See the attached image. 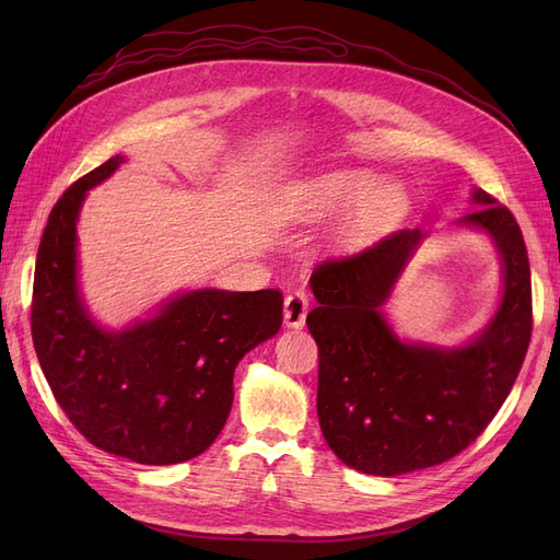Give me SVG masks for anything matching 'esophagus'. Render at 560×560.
<instances>
[{
  "mask_svg": "<svg viewBox=\"0 0 560 560\" xmlns=\"http://www.w3.org/2000/svg\"><path fill=\"white\" fill-rule=\"evenodd\" d=\"M308 308H311L308 292L296 287V290H292L284 296V325L292 329H301L303 325H306Z\"/></svg>",
  "mask_w": 560,
  "mask_h": 560,
  "instance_id": "obj_1",
  "label": "esophagus"
}]
</instances>
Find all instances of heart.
<instances>
[{"instance_id": "1", "label": "heart", "mask_w": 560, "mask_h": 560, "mask_svg": "<svg viewBox=\"0 0 560 560\" xmlns=\"http://www.w3.org/2000/svg\"><path fill=\"white\" fill-rule=\"evenodd\" d=\"M404 189L397 184H378L360 171L322 175L303 189V208L311 214H336L354 206L348 231L352 235H374L385 231L404 210Z\"/></svg>"}]
</instances>
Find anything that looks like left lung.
Listing matches in <instances>:
<instances>
[{"label":"left lung","instance_id":"obj_1","mask_svg":"<svg viewBox=\"0 0 560 560\" xmlns=\"http://www.w3.org/2000/svg\"><path fill=\"white\" fill-rule=\"evenodd\" d=\"M460 219L495 241L504 294L486 331L463 348L404 343L381 306L422 241L401 229L311 276L317 308L306 325L317 343V418L329 448L364 474L395 477L442 465L495 418L518 376L533 334L530 264L514 214L474 189Z\"/></svg>","mask_w":560,"mask_h":560}]
</instances>
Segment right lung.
I'll return each instance as SVG.
<instances>
[{
  "instance_id": "right-lung-1",
  "label": "right lung",
  "mask_w": 560,
  "mask_h": 560,
  "mask_svg": "<svg viewBox=\"0 0 560 560\" xmlns=\"http://www.w3.org/2000/svg\"><path fill=\"white\" fill-rule=\"evenodd\" d=\"M114 156L77 179L48 214L35 287L32 341L56 401L89 442L142 465H175L206 451L226 425L233 371L282 325V292L198 290L156 317L105 331L77 290V217Z\"/></svg>"
}]
</instances>
